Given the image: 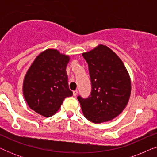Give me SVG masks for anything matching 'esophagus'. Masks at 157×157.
<instances>
[{
	"instance_id": "1",
	"label": "esophagus",
	"mask_w": 157,
	"mask_h": 157,
	"mask_svg": "<svg viewBox=\"0 0 157 157\" xmlns=\"http://www.w3.org/2000/svg\"><path fill=\"white\" fill-rule=\"evenodd\" d=\"M77 94H78V91H77V90H75V91H73V95L74 96H76Z\"/></svg>"
}]
</instances>
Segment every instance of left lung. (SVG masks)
Returning a JSON list of instances; mask_svg holds the SVG:
<instances>
[{
	"label": "left lung",
	"mask_w": 157,
	"mask_h": 157,
	"mask_svg": "<svg viewBox=\"0 0 157 157\" xmlns=\"http://www.w3.org/2000/svg\"><path fill=\"white\" fill-rule=\"evenodd\" d=\"M82 56L89 64L92 89L88 98L77 97L83 115L95 124L111 121L123 111L129 100L128 73L120 58L104 45Z\"/></svg>",
	"instance_id": "left-lung-1"
}]
</instances>
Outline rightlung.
I'll return each mask as SVG.
<instances>
[{
	"mask_svg": "<svg viewBox=\"0 0 157 157\" xmlns=\"http://www.w3.org/2000/svg\"><path fill=\"white\" fill-rule=\"evenodd\" d=\"M69 60L68 56L51 48L36 58L23 84V96L32 110L45 117H51L59 110L64 98L73 95L66 74Z\"/></svg>",
	"mask_w": 157,
	"mask_h": 157,
	"instance_id": "1",
	"label": "right lung"
}]
</instances>
